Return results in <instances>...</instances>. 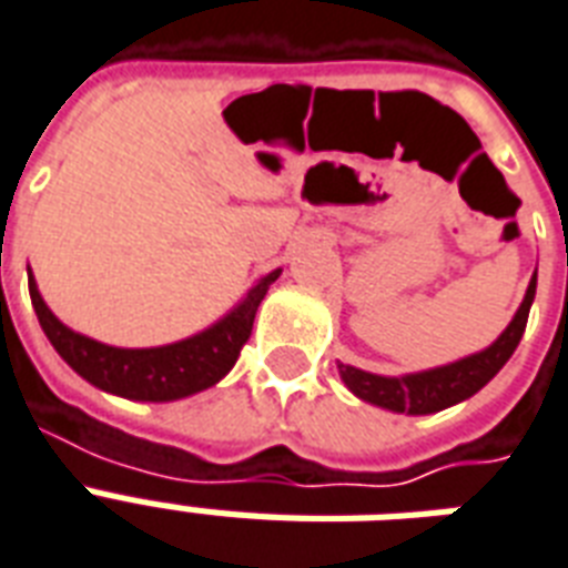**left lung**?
Segmentation results:
<instances>
[{"instance_id": "obj_1", "label": "left lung", "mask_w": 568, "mask_h": 568, "mask_svg": "<svg viewBox=\"0 0 568 568\" xmlns=\"http://www.w3.org/2000/svg\"><path fill=\"white\" fill-rule=\"evenodd\" d=\"M536 296V272L527 293L518 305L516 316L509 320V325L500 332L495 344L474 355H465L459 362L444 364V367H433V371L406 373V376H379V373L358 371L349 364H337V373L355 397L371 403V406L388 408L397 415H433L442 408H450L463 399L474 397L483 385H489L504 364L509 362V355L516 353L518 341L525 334L527 314L534 305Z\"/></svg>"}]
</instances>
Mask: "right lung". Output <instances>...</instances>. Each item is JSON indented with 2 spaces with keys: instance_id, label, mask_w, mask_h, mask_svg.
Wrapping results in <instances>:
<instances>
[{
  "instance_id": "1",
  "label": "right lung",
  "mask_w": 568,
  "mask_h": 568,
  "mask_svg": "<svg viewBox=\"0 0 568 568\" xmlns=\"http://www.w3.org/2000/svg\"><path fill=\"white\" fill-rule=\"evenodd\" d=\"M281 275L272 270L263 275L236 307L213 323L204 332L192 334L186 341L148 349H124V346L100 344L94 337L73 332L52 314L43 302L41 290L29 270V293H32L34 314L43 334L50 337L55 353L73 367L94 388L115 394V397L139 399V403H171V399L192 397L197 390L213 388L224 379L240 358V349L248 341L254 314L261 307L270 284Z\"/></svg>"
}]
</instances>
